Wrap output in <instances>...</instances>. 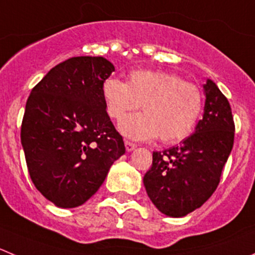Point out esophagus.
I'll list each match as a JSON object with an SVG mask.
<instances>
[{"mask_svg":"<svg viewBox=\"0 0 255 255\" xmlns=\"http://www.w3.org/2000/svg\"><path fill=\"white\" fill-rule=\"evenodd\" d=\"M137 145L134 144V142L129 141V140H125V147H126V151H132L134 149H136Z\"/></svg>","mask_w":255,"mask_h":255,"instance_id":"obj_1","label":"esophagus"}]
</instances>
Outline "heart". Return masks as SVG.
<instances>
[{
  "mask_svg": "<svg viewBox=\"0 0 255 255\" xmlns=\"http://www.w3.org/2000/svg\"><path fill=\"white\" fill-rule=\"evenodd\" d=\"M103 99L109 116L120 119L141 104L144 113L126 115L119 121L124 136L174 144L193 131L203 109V94L195 84L166 71L135 70L128 84L116 77L104 81Z\"/></svg>",
  "mask_w": 255,
  "mask_h": 255,
  "instance_id": "heart-1",
  "label": "heart"
}]
</instances>
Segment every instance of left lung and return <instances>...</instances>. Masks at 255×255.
I'll list each match as a JSON object with an SVG mask.
<instances>
[{
  "instance_id": "left-lung-1",
  "label": "left lung",
  "mask_w": 255,
  "mask_h": 255,
  "mask_svg": "<svg viewBox=\"0 0 255 255\" xmlns=\"http://www.w3.org/2000/svg\"><path fill=\"white\" fill-rule=\"evenodd\" d=\"M205 105L195 131L178 146L152 152L144 186L162 214L185 217L202 207L217 189L234 142L229 101L214 81L203 85Z\"/></svg>"
}]
</instances>
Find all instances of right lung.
Returning a JSON list of instances; mask_svg holds the SVG:
<instances>
[{"label":"right lung","instance_id":"right-lung-1","mask_svg":"<svg viewBox=\"0 0 255 255\" xmlns=\"http://www.w3.org/2000/svg\"><path fill=\"white\" fill-rule=\"evenodd\" d=\"M115 67L104 57H71L31 91L21 144L36 189L59 208H76L99 190L125 154L106 113L104 81Z\"/></svg>","mask_w":255,"mask_h":255}]
</instances>
